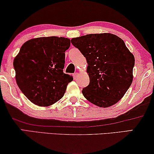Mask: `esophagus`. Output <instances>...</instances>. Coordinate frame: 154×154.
Listing matches in <instances>:
<instances>
[{
    "instance_id": "esophagus-1",
    "label": "esophagus",
    "mask_w": 154,
    "mask_h": 154,
    "mask_svg": "<svg viewBox=\"0 0 154 154\" xmlns=\"http://www.w3.org/2000/svg\"><path fill=\"white\" fill-rule=\"evenodd\" d=\"M79 73H73V79H74V80H76L78 79V77H79Z\"/></svg>"
}]
</instances>
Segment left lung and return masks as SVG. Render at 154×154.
Segmentation results:
<instances>
[{
	"instance_id": "left-lung-1",
	"label": "left lung",
	"mask_w": 154,
	"mask_h": 154,
	"mask_svg": "<svg viewBox=\"0 0 154 154\" xmlns=\"http://www.w3.org/2000/svg\"><path fill=\"white\" fill-rule=\"evenodd\" d=\"M71 43L86 58L90 83L83 96L100 107L117 103L131 85L134 57L121 38L109 33L73 38Z\"/></svg>"
}]
</instances>
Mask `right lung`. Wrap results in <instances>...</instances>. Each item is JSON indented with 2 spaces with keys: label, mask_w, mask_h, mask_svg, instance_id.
Wrapping results in <instances>:
<instances>
[{
  "label": "right lung",
  "mask_w": 154,
  "mask_h": 154,
  "mask_svg": "<svg viewBox=\"0 0 154 154\" xmlns=\"http://www.w3.org/2000/svg\"><path fill=\"white\" fill-rule=\"evenodd\" d=\"M67 38H33L23 44L13 62L15 79L22 93L33 104L47 106L62 99L72 75L64 73Z\"/></svg>",
  "instance_id": "add662e5"
}]
</instances>
